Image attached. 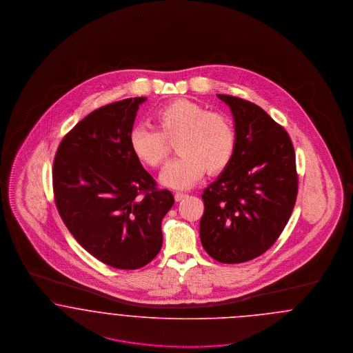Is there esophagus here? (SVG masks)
I'll return each mask as SVG.
<instances>
[{
	"mask_svg": "<svg viewBox=\"0 0 353 353\" xmlns=\"http://www.w3.org/2000/svg\"><path fill=\"white\" fill-rule=\"evenodd\" d=\"M174 198H175L176 201H181V200H183L184 198H187V194H185V192H179V191H178V192H175V194H174Z\"/></svg>",
	"mask_w": 353,
	"mask_h": 353,
	"instance_id": "obj_1",
	"label": "esophagus"
}]
</instances>
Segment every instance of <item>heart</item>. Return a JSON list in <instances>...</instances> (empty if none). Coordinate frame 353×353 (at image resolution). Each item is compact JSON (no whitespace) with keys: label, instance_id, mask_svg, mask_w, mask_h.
I'll list each match as a JSON object with an SVG mask.
<instances>
[{"label":"heart","instance_id":"obj_1","mask_svg":"<svg viewBox=\"0 0 353 353\" xmlns=\"http://www.w3.org/2000/svg\"><path fill=\"white\" fill-rule=\"evenodd\" d=\"M157 129L139 125L130 132V148L143 163L158 168L169 157L168 141L181 155L163 169L161 182L171 188H188L199 182L205 170L219 172L230 163L236 148V130L230 117L210 112L188 100L159 108Z\"/></svg>","mask_w":353,"mask_h":353}]
</instances>
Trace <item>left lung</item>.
I'll return each mask as SVG.
<instances>
[{
	"label": "left lung",
	"mask_w": 353,
	"mask_h": 353,
	"mask_svg": "<svg viewBox=\"0 0 353 353\" xmlns=\"http://www.w3.org/2000/svg\"><path fill=\"white\" fill-rule=\"evenodd\" d=\"M230 108L236 148L230 163L201 199L200 240L223 263L265 253L286 227L298 194L292 139L262 109L240 97L217 94Z\"/></svg>",
	"instance_id": "left-lung-1"
}]
</instances>
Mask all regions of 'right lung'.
I'll list each match as a JSON object with an SVG mask.
<instances>
[{
    "label": "right lung",
    "instance_id": "1",
    "mask_svg": "<svg viewBox=\"0 0 353 353\" xmlns=\"http://www.w3.org/2000/svg\"><path fill=\"white\" fill-rule=\"evenodd\" d=\"M146 97L99 108L61 139L52 187L61 220L94 259L133 270L162 248V219L174 204L157 188L130 148V132Z\"/></svg>",
    "mask_w": 353,
    "mask_h": 353
}]
</instances>
